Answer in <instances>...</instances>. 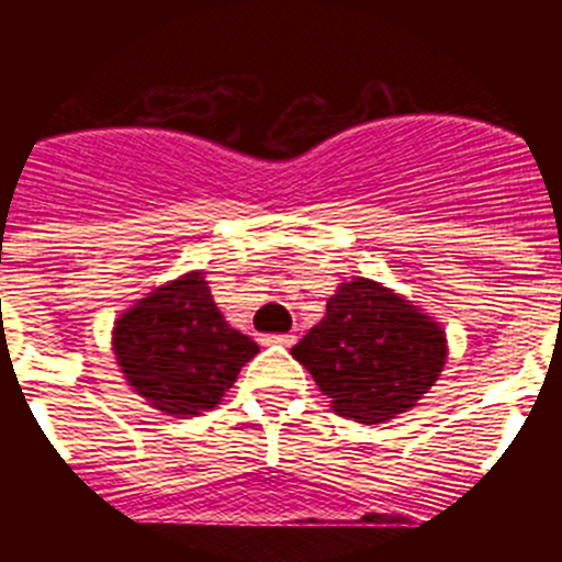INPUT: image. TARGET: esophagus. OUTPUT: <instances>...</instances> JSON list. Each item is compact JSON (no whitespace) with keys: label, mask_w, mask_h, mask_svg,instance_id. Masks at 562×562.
<instances>
[{"label":"esophagus","mask_w":562,"mask_h":562,"mask_svg":"<svg viewBox=\"0 0 562 562\" xmlns=\"http://www.w3.org/2000/svg\"><path fill=\"white\" fill-rule=\"evenodd\" d=\"M267 342H276V346H292L295 342V335H270Z\"/></svg>","instance_id":"obj_1"}]
</instances>
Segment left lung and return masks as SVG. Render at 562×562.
Wrapping results in <instances>:
<instances>
[{
    "label": "left lung",
    "instance_id": "left-lung-1",
    "mask_svg": "<svg viewBox=\"0 0 562 562\" xmlns=\"http://www.w3.org/2000/svg\"><path fill=\"white\" fill-rule=\"evenodd\" d=\"M292 357L337 416L382 425L434 389L448 360V335L414 301L355 276L337 284L326 315L292 346Z\"/></svg>",
    "mask_w": 562,
    "mask_h": 562
}]
</instances>
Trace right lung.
Segmentation results:
<instances>
[{
	"instance_id": "1",
	"label": "right lung",
	"mask_w": 562,
	"mask_h": 562,
	"mask_svg": "<svg viewBox=\"0 0 562 562\" xmlns=\"http://www.w3.org/2000/svg\"><path fill=\"white\" fill-rule=\"evenodd\" d=\"M112 355L134 394L160 414L188 419L220 405L258 342L227 324L205 272L191 270L121 312Z\"/></svg>"
}]
</instances>
